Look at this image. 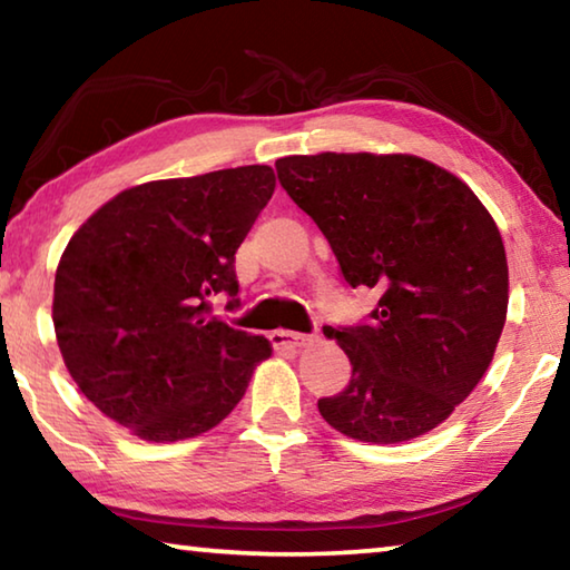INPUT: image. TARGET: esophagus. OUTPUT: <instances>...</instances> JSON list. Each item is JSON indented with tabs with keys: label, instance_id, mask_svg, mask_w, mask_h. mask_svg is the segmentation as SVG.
Returning <instances> with one entry per match:
<instances>
[{
	"label": "esophagus",
	"instance_id": "esophagus-1",
	"mask_svg": "<svg viewBox=\"0 0 570 570\" xmlns=\"http://www.w3.org/2000/svg\"><path fill=\"white\" fill-rule=\"evenodd\" d=\"M314 336L308 334H298V332H286V330H278L272 334V342L276 350H298V346H304L312 342Z\"/></svg>",
	"mask_w": 570,
	"mask_h": 570
}]
</instances>
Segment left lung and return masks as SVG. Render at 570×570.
Returning a JSON list of instances; mask_svg holds the SVG:
<instances>
[{
  "mask_svg": "<svg viewBox=\"0 0 570 570\" xmlns=\"http://www.w3.org/2000/svg\"><path fill=\"white\" fill-rule=\"evenodd\" d=\"M276 173L330 240L344 282L380 292L364 324L324 326L352 380L320 400L322 417L374 445L435 430L478 387L505 326L493 216L458 176L404 153L288 156Z\"/></svg>",
  "mask_w": 570,
  "mask_h": 570,
  "instance_id": "1",
  "label": "left lung"
}]
</instances>
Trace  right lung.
I'll list each match as a JSON object with an SVG mask.
<instances>
[{"mask_svg": "<svg viewBox=\"0 0 570 570\" xmlns=\"http://www.w3.org/2000/svg\"><path fill=\"white\" fill-rule=\"evenodd\" d=\"M274 188L268 166L150 180L75 230L52 322L67 372L105 417L176 442L216 428L244 397L272 344L210 316V298L236 302V250Z\"/></svg>", "mask_w": 570, "mask_h": 570, "instance_id": "right-lung-1", "label": "right lung"}]
</instances>
